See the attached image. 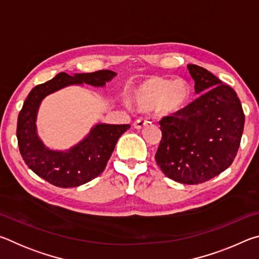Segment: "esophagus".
Instances as JSON below:
<instances>
[{"mask_svg":"<svg viewBox=\"0 0 259 259\" xmlns=\"http://www.w3.org/2000/svg\"><path fill=\"white\" fill-rule=\"evenodd\" d=\"M148 123H150V122L146 121V120H137V121L134 122V128L140 130V129L145 128V126H146Z\"/></svg>","mask_w":259,"mask_h":259,"instance_id":"34e87169","label":"esophagus"}]
</instances>
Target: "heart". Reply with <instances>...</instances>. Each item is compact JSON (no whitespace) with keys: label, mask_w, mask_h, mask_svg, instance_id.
<instances>
[{"label":"heart","mask_w":259,"mask_h":259,"mask_svg":"<svg viewBox=\"0 0 259 259\" xmlns=\"http://www.w3.org/2000/svg\"><path fill=\"white\" fill-rule=\"evenodd\" d=\"M191 98V87L186 81H171L152 76L144 80L131 91V103L143 112L159 111L174 114L186 106Z\"/></svg>","instance_id":"obj_1"}]
</instances>
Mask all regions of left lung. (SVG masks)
Here are the masks:
<instances>
[{"label": "left lung", "instance_id": "left-lung-1", "mask_svg": "<svg viewBox=\"0 0 259 259\" xmlns=\"http://www.w3.org/2000/svg\"><path fill=\"white\" fill-rule=\"evenodd\" d=\"M187 68L200 96L160 121L162 140L155 161L168 178L194 185L216 177L232 164L242 137L244 114L230 85L198 65Z\"/></svg>", "mask_w": 259, "mask_h": 259}]
</instances>
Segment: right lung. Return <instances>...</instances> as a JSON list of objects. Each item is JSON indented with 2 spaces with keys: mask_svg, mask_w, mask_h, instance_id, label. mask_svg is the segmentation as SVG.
<instances>
[{
  "mask_svg": "<svg viewBox=\"0 0 259 259\" xmlns=\"http://www.w3.org/2000/svg\"><path fill=\"white\" fill-rule=\"evenodd\" d=\"M116 76L113 71H98L68 75L61 72L33 88L18 115L17 138L20 154L30 170L58 187H75L93 181L104 171L117 140L130 124L97 123L76 145L65 151L51 150L38 137L36 117L47 96L69 85L105 87Z\"/></svg>",
  "mask_w": 259,
  "mask_h": 259,
  "instance_id": "1",
  "label": "right lung"
}]
</instances>
